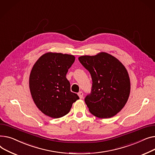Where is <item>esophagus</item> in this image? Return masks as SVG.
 Listing matches in <instances>:
<instances>
[{"mask_svg": "<svg viewBox=\"0 0 155 155\" xmlns=\"http://www.w3.org/2000/svg\"><path fill=\"white\" fill-rule=\"evenodd\" d=\"M78 94V96H79V98H80V99H82V98L83 97V93L82 92V91L79 92Z\"/></svg>", "mask_w": 155, "mask_h": 155, "instance_id": "1", "label": "esophagus"}]
</instances>
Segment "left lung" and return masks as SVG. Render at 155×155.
Returning <instances> with one entry per match:
<instances>
[{"label":"left lung","instance_id":"left-lung-1","mask_svg":"<svg viewBox=\"0 0 155 155\" xmlns=\"http://www.w3.org/2000/svg\"><path fill=\"white\" fill-rule=\"evenodd\" d=\"M78 59L92 78L91 91L84 99L89 111L99 118L115 116L123 108L130 93L126 69L119 60L106 52Z\"/></svg>","mask_w":155,"mask_h":155}]
</instances>
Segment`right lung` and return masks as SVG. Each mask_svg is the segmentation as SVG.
<instances>
[{
	"label": "right lung",
	"mask_w": 155,
	"mask_h": 155,
	"mask_svg": "<svg viewBox=\"0 0 155 155\" xmlns=\"http://www.w3.org/2000/svg\"><path fill=\"white\" fill-rule=\"evenodd\" d=\"M74 61L72 55L48 52L34 64L29 88L35 105L44 114L52 118L65 116L79 99L71 91L70 83L66 77Z\"/></svg>",
	"instance_id": "right-lung-1"
}]
</instances>
